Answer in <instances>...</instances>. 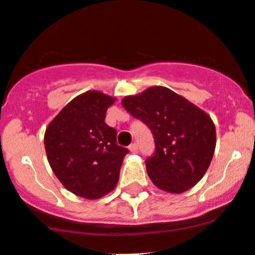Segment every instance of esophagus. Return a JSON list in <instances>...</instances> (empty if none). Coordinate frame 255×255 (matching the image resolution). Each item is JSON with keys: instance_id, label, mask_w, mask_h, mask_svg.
<instances>
[{"instance_id": "esophagus-1", "label": "esophagus", "mask_w": 255, "mask_h": 255, "mask_svg": "<svg viewBox=\"0 0 255 255\" xmlns=\"http://www.w3.org/2000/svg\"><path fill=\"white\" fill-rule=\"evenodd\" d=\"M129 151L132 153H136L138 152V145L135 144V142H133V144L129 145Z\"/></svg>"}]
</instances>
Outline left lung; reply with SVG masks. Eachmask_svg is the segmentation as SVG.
<instances>
[{
  "label": "left lung",
  "instance_id": "8db88e82",
  "mask_svg": "<svg viewBox=\"0 0 255 255\" xmlns=\"http://www.w3.org/2000/svg\"><path fill=\"white\" fill-rule=\"evenodd\" d=\"M122 105L153 134L155 153L146 159L151 181L170 194L195 186L206 174L217 144L211 116L162 86L125 97Z\"/></svg>",
  "mask_w": 255,
  "mask_h": 255
}]
</instances>
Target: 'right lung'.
Returning a JSON list of instances; mask_svg holds the SVG:
<instances>
[{
    "instance_id": "obj_1",
    "label": "right lung",
    "mask_w": 255,
    "mask_h": 255,
    "mask_svg": "<svg viewBox=\"0 0 255 255\" xmlns=\"http://www.w3.org/2000/svg\"><path fill=\"white\" fill-rule=\"evenodd\" d=\"M116 98L99 91L80 94L61 109L44 133V149L55 177L66 190L88 200L102 198L116 187L126 147L116 129L105 123Z\"/></svg>"
}]
</instances>
